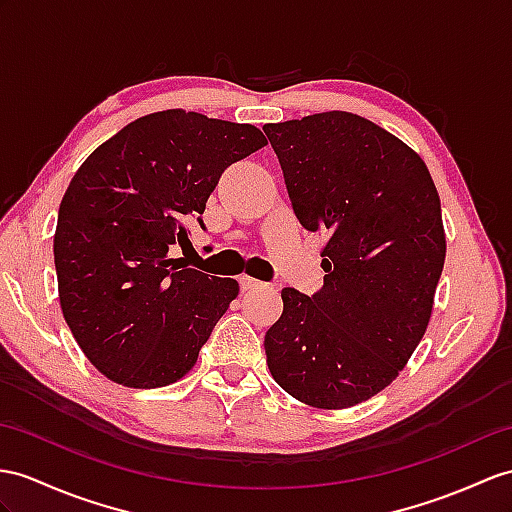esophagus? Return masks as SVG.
Returning a JSON list of instances; mask_svg holds the SVG:
<instances>
[{"label":"esophagus","mask_w":512,"mask_h":512,"mask_svg":"<svg viewBox=\"0 0 512 512\" xmlns=\"http://www.w3.org/2000/svg\"><path fill=\"white\" fill-rule=\"evenodd\" d=\"M239 284H241L243 291H254V289H260V286H265L260 280L249 278V276H241V278H239Z\"/></svg>","instance_id":"obj_1"}]
</instances>
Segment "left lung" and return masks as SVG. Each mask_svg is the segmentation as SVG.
Wrapping results in <instances>:
<instances>
[{
  "instance_id": "left-lung-1",
  "label": "left lung",
  "mask_w": 512,
  "mask_h": 512,
  "mask_svg": "<svg viewBox=\"0 0 512 512\" xmlns=\"http://www.w3.org/2000/svg\"><path fill=\"white\" fill-rule=\"evenodd\" d=\"M299 223L326 234L321 291L282 289L265 334L273 380L313 408L386 389L426 334L445 263L441 199L415 149L330 110L263 126Z\"/></svg>"
}]
</instances>
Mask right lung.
Instances as JSON below:
<instances>
[{
	"label": "right lung",
	"mask_w": 512,
	"mask_h": 512,
	"mask_svg": "<svg viewBox=\"0 0 512 512\" xmlns=\"http://www.w3.org/2000/svg\"><path fill=\"white\" fill-rule=\"evenodd\" d=\"M265 145L249 123L173 108L82 162L60 202L54 263L62 315L102 376L156 389L193 369L239 282L169 252L191 245L184 223L199 221L226 167Z\"/></svg>",
	"instance_id": "obj_1"
}]
</instances>
